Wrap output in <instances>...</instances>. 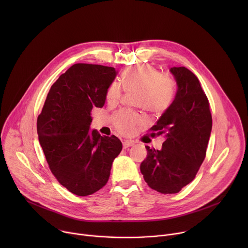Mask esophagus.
I'll list each match as a JSON object with an SVG mask.
<instances>
[{
    "label": "esophagus",
    "mask_w": 248,
    "mask_h": 248,
    "mask_svg": "<svg viewBox=\"0 0 248 248\" xmlns=\"http://www.w3.org/2000/svg\"><path fill=\"white\" fill-rule=\"evenodd\" d=\"M132 145H133V143L131 142V141H124V142H123L124 149H126V148H128V147H130Z\"/></svg>",
    "instance_id": "obj_1"
}]
</instances>
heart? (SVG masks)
Returning <instances> with one entry per match:
<instances>
[{"label":"heart","mask_w":248,"mask_h":248,"mask_svg":"<svg viewBox=\"0 0 248 248\" xmlns=\"http://www.w3.org/2000/svg\"><path fill=\"white\" fill-rule=\"evenodd\" d=\"M121 83L113 81L107 91L106 99L110 104H117L123 97L124 89L127 92L136 91L134 102L136 106L145 110L162 114L173 102L176 94V82L171 75L160 73L152 63H138L125 68ZM115 129L122 135L131 136L137 129L146 124V121L129 110H121L112 118Z\"/></svg>","instance_id":"b5f03b06"}]
</instances>
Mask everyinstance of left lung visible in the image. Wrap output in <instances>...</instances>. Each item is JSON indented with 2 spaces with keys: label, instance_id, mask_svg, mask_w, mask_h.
<instances>
[{
  "label": "left lung",
  "instance_id": "obj_1",
  "mask_svg": "<svg viewBox=\"0 0 248 248\" xmlns=\"http://www.w3.org/2000/svg\"><path fill=\"white\" fill-rule=\"evenodd\" d=\"M178 84L170 107L150 130L166 135L161 150L146 146L140 170L144 181L163 194L178 193L191 183L203 163L212 129L208 98L196 76L185 66L171 67Z\"/></svg>",
  "mask_w": 248,
  "mask_h": 248
}]
</instances>
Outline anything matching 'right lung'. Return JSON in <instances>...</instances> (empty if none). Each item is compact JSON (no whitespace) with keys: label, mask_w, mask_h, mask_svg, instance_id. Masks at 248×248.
<instances>
[{"label":"right lung","mask_w":248,"mask_h":248,"mask_svg":"<svg viewBox=\"0 0 248 248\" xmlns=\"http://www.w3.org/2000/svg\"><path fill=\"white\" fill-rule=\"evenodd\" d=\"M117 74L111 66L74 64L51 86L37 118L39 142L52 173L78 196L93 194L107 184L123 149L115 135L89 130L91 111L103 107Z\"/></svg>","instance_id":"right-lung-1"}]
</instances>
